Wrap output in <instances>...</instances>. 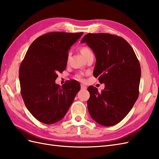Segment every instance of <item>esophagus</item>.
<instances>
[{
    "mask_svg": "<svg viewBox=\"0 0 159 159\" xmlns=\"http://www.w3.org/2000/svg\"><path fill=\"white\" fill-rule=\"evenodd\" d=\"M80 87H81V89H82V90H85V89H87V87L84 86V85L83 84H80Z\"/></svg>",
    "mask_w": 159,
    "mask_h": 159,
    "instance_id": "34e87169",
    "label": "esophagus"
}]
</instances>
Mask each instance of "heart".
Masks as SVG:
<instances>
[{
  "label": "heart",
  "instance_id": "b5f03b06",
  "mask_svg": "<svg viewBox=\"0 0 159 159\" xmlns=\"http://www.w3.org/2000/svg\"><path fill=\"white\" fill-rule=\"evenodd\" d=\"M80 52L81 54H82L85 58H87V57L89 55L92 54V51L89 49L88 47H82L80 48ZM69 58V56H68V60ZM75 79L79 80H80V81H83L84 80V74L83 72H80V73H78V74H76L75 75Z\"/></svg>",
  "mask_w": 159,
  "mask_h": 159
}]
</instances>
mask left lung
<instances>
[{
  "label": "left lung",
  "mask_w": 159,
  "mask_h": 159,
  "mask_svg": "<svg viewBox=\"0 0 159 159\" xmlns=\"http://www.w3.org/2000/svg\"><path fill=\"white\" fill-rule=\"evenodd\" d=\"M81 42H86L94 52L97 61L93 76L105 83L100 93L89 87V112L98 124L114 125L127 116L139 95V60L127 41L118 35L88 34Z\"/></svg>",
  "instance_id": "left-lung-1"
}]
</instances>
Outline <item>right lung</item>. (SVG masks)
Listing matches in <instances>:
<instances>
[{
	"label": "right lung",
	"instance_id": "obj_1",
	"mask_svg": "<svg viewBox=\"0 0 159 159\" xmlns=\"http://www.w3.org/2000/svg\"><path fill=\"white\" fill-rule=\"evenodd\" d=\"M49 32L31 44L19 67L21 95L35 119L46 124L62 120L80 89L75 80L62 87L55 83L58 72L66 68L68 51L82 35Z\"/></svg>",
	"mask_w": 159,
	"mask_h": 159
}]
</instances>
